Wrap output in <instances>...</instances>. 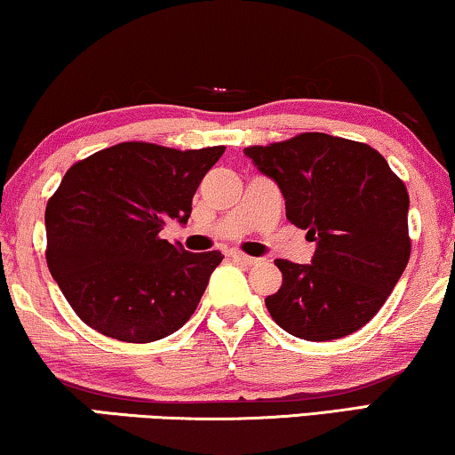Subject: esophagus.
<instances>
[{
    "label": "esophagus",
    "mask_w": 455,
    "mask_h": 455,
    "mask_svg": "<svg viewBox=\"0 0 455 455\" xmlns=\"http://www.w3.org/2000/svg\"><path fill=\"white\" fill-rule=\"evenodd\" d=\"M230 258H233L235 261H241V264H245V266L258 264V258H251V255L243 253V251H239V249H233V251H230Z\"/></svg>",
    "instance_id": "obj_1"
}]
</instances>
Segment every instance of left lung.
Listing matches in <instances>:
<instances>
[{
	"mask_svg": "<svg viewBox=\"0 0 455 455\" xmlns=\"http://www.w3.org/2000/svg\"><path fill=\"white\" fill-rule=\"evenodd\" d=\"M245 155L278 183L286 219L317 243L311 264L274 261L283 286L266 297L272 319L309 342L361 330L411 259L404 181L369 144L319 132Z\"/></svg>",
	"mask_w": 455,
	"mask_h": 455,
	"instance_id": "1",
	"label": "left lung"
}]
</instances>
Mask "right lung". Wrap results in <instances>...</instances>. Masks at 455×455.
Instances as JSON below:
<instances>
[{"instance_id": "1", "label": "right lung", "mask_w": 455, "mask_h": 455, "mask_svg": "<svg viewBox=\"0 0 455 455\" xmlns=\"http://www.w3.org/2000/svg\"><path fill=\"white\" fill-rule=\"evenodd\" d=\"M222 152L124 142L69 166L44 210V255L82 322L146 344L194 315L225 255L189 253L161 239V230L188 222L196 189Z\"/></svg>"}]
</instances>
